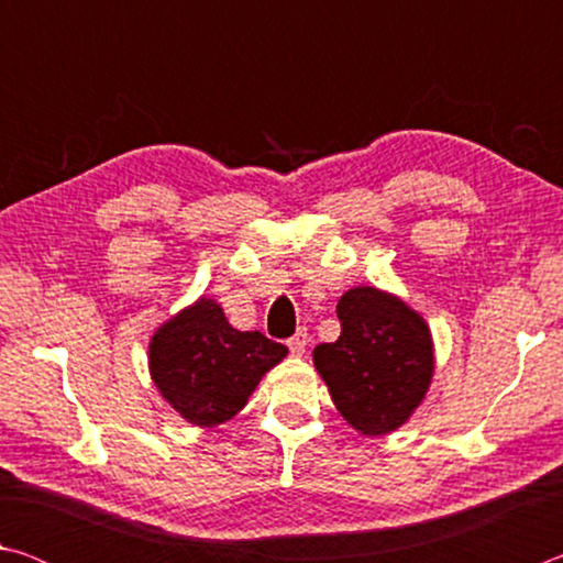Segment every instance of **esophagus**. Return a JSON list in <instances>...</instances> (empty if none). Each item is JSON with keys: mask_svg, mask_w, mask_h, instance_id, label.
<instances>
[{"mask_svg": "<svg viewBox=\"0 0 563 563\" xmlns=\"http://www.w3.org/2000/svg\"><path fill=\"white\" fill-rule=\"evenodd\" d=\"M308 342H310V335H308V330L305 328H300L298 332H295V335L288 340V347H290V352L292 355H305V350H308Z\"/></svg>", "mask_w": 563, "mask_h": 563, "instance_id": "esophagus-1", "label": "esophagus"}]
</instances>
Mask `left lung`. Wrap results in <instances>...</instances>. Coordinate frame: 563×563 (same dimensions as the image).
<instances>
[{"mask_svg":"<svg viewBox=\"0 0 563 563\" xmlns=\"http://www.w3.org/2000/svg\"><path fill=\"white\" fill-rule=\"evenodd\" d=\"M338 318L340 338L312 352L332 402L362 434L397 430L430 385V328L402 300L377 288L347 290Z\"/></svg>","mask_w":563,"mask_h":563,"instance_id":"left-lung-1","label":"left lung"}]
</instances>
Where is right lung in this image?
<instances>
[{
  "instance_id": "obj_1",
  "label": "right lung",
  "mask_w": 563,
  "mask_h": 563,
  "mask_svg": "<svg viewBox=\"0 0 563 563\" xmlns=\"http://www.w3.org/2000/svg\"><path fill=\"white\" fill-rule=\"evenodd\" d=\"M288 355L263 332H241L221 305L201 298L151 340V375L180 417L216 427L243 409L258 379Z\"/></svg>"
}]
</instances>
